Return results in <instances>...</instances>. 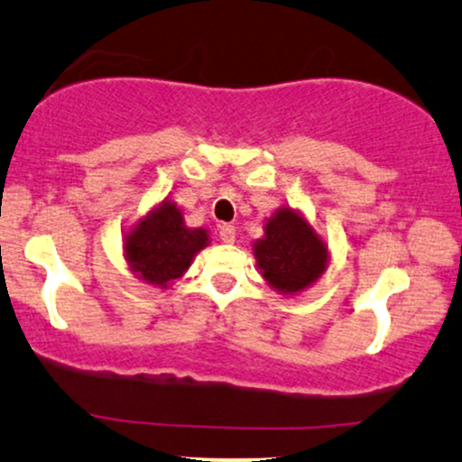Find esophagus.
Segmentation results:
<instances>
[{
  "label": "esophagus",
  "instance_id": "obj_1",
  "mask_svg": "<svg viewBox=\"0 0 462 462\" xmlns=\"http://www.w3.org/2000/svg\"><path fill=\"white\" fill-rule=\"evenodd\" d=\"M220 240L226 242V245H233V242H236V226L220 225Z\"/></svg>",
  "mask_w": 462,
  "mask_h": 462
}]
</instances>
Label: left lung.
Returning a JSON list of instances; mask_svg holds the SVG:
<instances>
[{
    "label": "left lung",
    "instance_id": "8db88e82",
    "mask_svg": "<svg viewBox=\"0 0 462 462\" xmlns=\"http://www.w3.org/2000/svg\"><path fill=\"white\" fill-rule=\"evenodd\" d=\"M266 236L255 242L262 277L282 294H297L312 286L328 268V246L303 216L282 207L263 226Z\"/></svg>",
    "mask_w": 462,
    "mask_h": 462
}]
</instances>
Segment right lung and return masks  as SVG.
Masks as SVG:
<instances>
[{"label": "right lung", "mask_w": 462, "mask_h": 462, "mask_svg": "<svg viewBox=\"0 0 462 462\" xmlns=\"http://www.w3.org/2000/svg\"><path fill=\"white\" fill-rule=\"evenodd\" d=\"M209 245L205 229H188L174 203L163 200L133 226L124 242L128 266L142 282L168 288L189 268L200 248Z\"/></svg>", "instance_id": "1"}]
</instances>
